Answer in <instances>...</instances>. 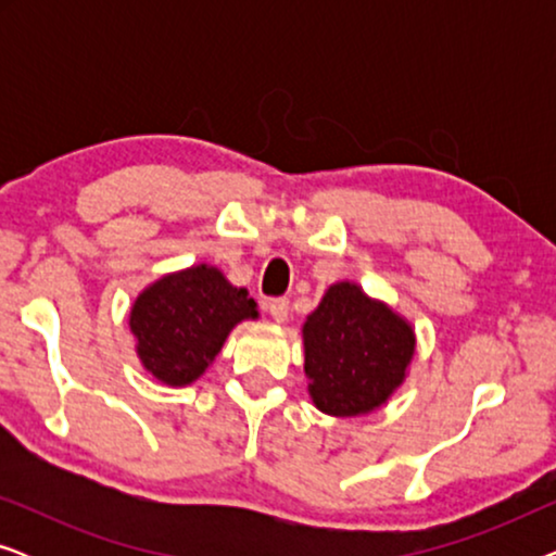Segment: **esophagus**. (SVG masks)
<instances>
[{
  "mask_svg": "<svg viewBox=\"0 0 556 556\" xmlns=\"http://www.w3.org/2000/svg\"><path fill=\"white\" fill-rule=\"evenodd\" d=\"M265 308H268L273 321L283 324L288 318V299H270L268 303H265Z\"/></svg>",
  "mask_w": 556,
  "mask_h": 556,
  "instance_id": "1",
  "label": "esophagus"
}]
</instances>
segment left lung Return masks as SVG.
<instances>
[{
	"mask_svg": "<svg viewBox=\"0 0 556 556\" xmlns=\"http://www.w3.org/2000/svg\"><path fill=\"white\" fill-rule=\"evenodd\" d=\"M308 394L333 417L367 415L405 382L415 356V331L356 283L329 286L303 324Z\"/></svg>",
	"mask_w": 556,
	"mask_h": 556,
	"instance_id": "obj_1",
	"label": "left lung"
}]
</instances>
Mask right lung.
Instances as JSON below:
<instances>
[{"label":"right lung","mask_w":556,"mask_h":556,"mask_svg":"<svg viewBox=\"0 0 556 556\" xmlns=\"http://www.w3.org/2000/svg\"><path fill=\"white\" fill-rule=\"evenodd\" d=\"M257 318V303L235 288L215 265L200 263L169 273L143 288L128 326L143 369L169 387H187L204 375L227 333Z\"/></svg>","instance_id":"obj_1"}]
</instances>
